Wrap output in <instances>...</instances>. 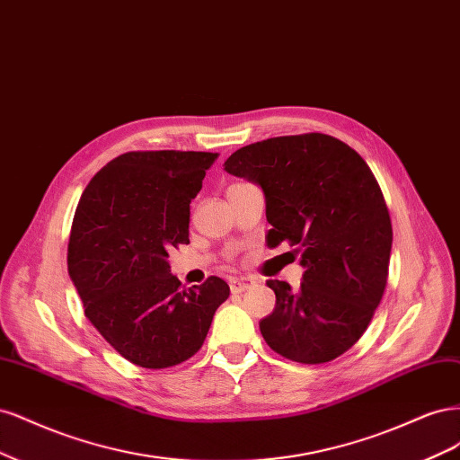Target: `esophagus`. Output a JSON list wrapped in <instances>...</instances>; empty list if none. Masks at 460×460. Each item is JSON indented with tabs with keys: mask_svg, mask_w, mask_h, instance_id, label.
<instances>
[{
	"mask_svg": "<svg viewBox=\"0 0 460 460\" xmlns=\"http://www.w3.org/2000/svg\"><path fill=\"white\" fill-rule=\"evenodd\" d=\"M254 283H256V280L252 277H236V279L229 280V287H231V292H243V290L250 288Z\"/></svg>",
	"mask_w": 460,
	"mask_h": 460,
	"instance_id": "1",
	"label": "esophagus"
}]
</instances>
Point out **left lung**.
<instances>
[{"mask_svg": "<svg viewBox=\"0 0 460 460\" xmlns=\"http://www.w3.org/2000/svg\"><path fill=\"white\" fill-rule=\"evenodd\" d=\"M226 170L261 187L268 243L302 256V285L268 280L277 302L260 321L283 358L319 365L367 331L388 283L392 221L375 173L349 145L324 133L258 141L234 151Z\"/></svg>", "mask_w": 460, "mask_h": 460, "instance_id": "left-lung-1", "label": "left lung"}]
</instances>
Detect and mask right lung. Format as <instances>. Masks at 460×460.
I'll return each instance as SVG.
<instances>
[{
    "mask_svg": "<svg viewBox=\"0 0 460 460\" xmlns=\"http://www.w3.org/2000/svg\"><path fill=\"white\" fill-rule=\"evenodd\" d=\"M217 153L131 151L82 192L68 241V275L85 317L133 365L166 368L195 355L229 285L181 287L168 250L189 244L190 200Z\"/></svg>",
    "mask_w": 460,
    "mask_h": 460,
    "instance_id": "right-lung-1",
    "label": "right lung"
}]
</instances>
